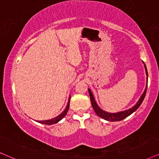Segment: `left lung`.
Here are the masks:
<instances>
[{
  "label": "left lung",
  "mask_w": 159,
  "mask_h": 159,
  "mask_svg": "<svg viewBox=\"0 0 159 159\" xmlns=\"http://www.w3.org/2000/svg\"><path fill=\"white\" fill-rule=\"evenodd\" d=\"M144 67H145V70H146V74H147V79L148 78V70H147V67L146 65H144ZM147 86H148V84H147L145 89H144V93L142 94V95L141 96V98H139V101L137 102V103L136 104L134 107L130 108V109L125 110V111H120V112H117V113H108V112H106L103 110H102L101 108H99V106H98V104L96 103L95 100H94V96L92 94L91 90L89 89H88L89 93V96H90V100H91V103H92V106L93 107L94 111L95 113L97 114L98 116H99L100 117L103 118V119L107 120V121H111V122H115V121H120V120H122L125 118H126L127 116L130 115L132 113H134V111H136L137 108L139 107L140 105H141L142 101H143L144 99V97H145L146 94V92H147Z\"/></svg>",
  "instance_id": "1"
}]
</instances>
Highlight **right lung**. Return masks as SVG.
Returning <instances> with one entry per match:
<instances>
[{"mask_svg": "<svg viewBox=\"0 0 159 159\" xmlns=\"http://www.w3.org/2000/svg\"><path fill=\"white\" fill-rule=\"evenodd\" d=\"M70 97L69 102H68L67 107H66L65 111L62 112L61 114H59V116H56V117H55V118H53V119L48 120H42V121H39L38 122H39V123L45 124V125H53V124L56 123V122H59L60 120H61L62 118H63L64 116H65L66 114H67V113L68 109H69V107H70Z\"/></svg>", "mask_w": 159, "mask_h": 159, "instance_id": "obj_1", "label": "right lung"}]
</instances>
